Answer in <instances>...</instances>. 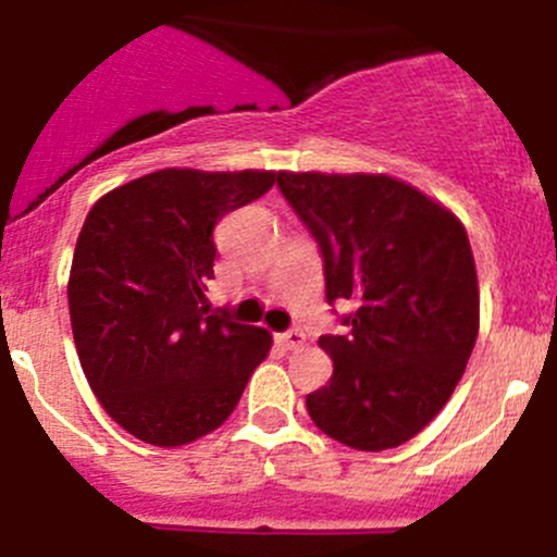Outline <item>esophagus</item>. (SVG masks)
<instances>
[{
	"mask_svg": "<svg viewBox=\"0 0 557 557\" xmlns=\"http://www.w3.org/2000/svg\"><path fill=\"white\" fill-rule=\"evenodd\" d=\"M278 344L284 346L286 351L300 349V346L306 344V333H302L300 327H292V330H286V333H278Z\"/></svg>",
	"mask_w": 557,
	"mask_h": 557,
	"instance_id": "1",
	"label": "esophagus"
}]
</instances>
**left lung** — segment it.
I'll use <instances>...</instances> for the list:
<instances>
[{"instance_id": "obj_1", "label": "left lung", "mask_w": 557, "mask_h": 557, "mask_svg": "<svg viewBox=\"0 0 557 557\" xmlns=\"http://www.w3.org/2000/svg\"><path fill=\"white\" fill-rule=\"evenodd\" d=\"M319 246L324 295L355 300L344 335H322L333 376L306 395L313 425L362 453L400 447L458 387L479 333L463 224L389 175L278 173Z\"/></svg>"}]
</instances>
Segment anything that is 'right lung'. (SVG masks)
I'll list each match as a JSON object with an SVG mask.
<instances>
[{"label":"right lung","instance_id":"1","mask_svg":"<svg viewBox=\"0 0 557 557\" xmlns=\"http://www.w3.org/2000/svg\"><path fill=\"white\" fill-rule=\"evenodd\" d=\"M276 173L159 170L108 191L70 271L75 349L102 409L153 447L216 431L271 351V333L206 306L213 227Z\"/></svg>","mask_w":557,"mask_h":557}]
</instances>
